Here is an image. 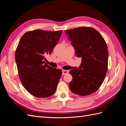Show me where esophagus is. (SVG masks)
Instances as JSON below:
<instances>
[{
	"instance_id": "obj_1",
	"label": "esophagus",
	"mask_w": 126,
	"mask_h": 126,
	"mask_svg": "<svg viewBox=\"0 0 126 126\" xmlns=\"http://www.w3.org/2000/svg\"><path fill=\"white\" fill-rule=\"evenodd\" d=\"M68 72H69V71H68V70H63V73H62V75H64L66 74H67Z\"/></svg>"
}]
</instances>
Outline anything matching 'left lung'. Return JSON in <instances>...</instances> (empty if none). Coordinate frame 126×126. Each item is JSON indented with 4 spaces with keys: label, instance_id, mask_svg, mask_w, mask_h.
<instances>
[{
    "label": "left lung",
    "instance_id": "left-lung-1",
    "mask_svg": "<svg viewBox=\"0 0 126 126\" xmlns=\"http://www.w3.org/2000/svg\"><path fill=\"white\" fill-rule=\"evenodd\" d=\"M81 63L69 73V86L73 93L85 96L99 88L108 70V51L101 34L92 27H81L65 31Z\"/></svg>",
    "mask_w": 126,
    "mask_h": 126
}]
</instances>
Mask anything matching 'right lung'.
Returning a JSON list of instances; mask_svg holds the SVG:
<instances>
[{
	"instance_id": "add662e5",
	"label": "right lung",
	"mask_w": 126,
	"mask_h": 126,
	"mask_svg": "<svg viewBox=\"0 0 126 126\" xmlns=\"http://www.w3.org/2000/svg\"><path fill=\"white\" fill-rule=\"evenodd\" d=\"M62 30H34L26 32L15 53L19 77L26 90L38 98L54 94L62 70L45 63L44 56L51 54L62 35Z\"/></svg>"
}]
</instances>
